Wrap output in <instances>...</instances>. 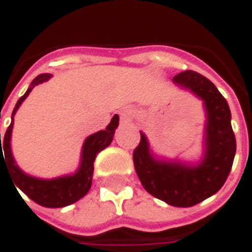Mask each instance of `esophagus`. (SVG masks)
<instances>
[{
	"mask_svg": "<svg viewBox=\"0 0 252 252\" xmlns=\"http://www.w3.org/2000/svg\"><path fill=\"white\" fill-rule=\"evenodd\" d=\"M129 119H131V113H129V112H121L120 113L121 123H128Z\"/></svg>",
	"mask_w": 252,
	"mask_h": 252,
	"instance_id": "obj_1",
	"label": "esophagus"
}]
</instances>
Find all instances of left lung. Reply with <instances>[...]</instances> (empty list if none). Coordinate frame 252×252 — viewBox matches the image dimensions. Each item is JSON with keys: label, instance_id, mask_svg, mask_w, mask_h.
Instances as JSON below:
<instances>
[{"label": "left lung", "instance_id": "8db88e82", "mask_svg": "<svg viewBox=\"0 0 252 252\" xmlns=\"http://www.w3.org/2000/svg\"><path fill=\"white\" fill-rule=\"evenodd\" d=\"M173 82L202 101L205 109L204 153L200 162L158 158L140 132V143L133 151L135 170L144 189L166 204L188 208L221 189L227 181L236 153L228 102L213 83L198 72L186 70Z\"/></svg>", "mask_w": 252, "mask_h": 252}]
</instances>
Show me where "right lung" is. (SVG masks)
<instances>
[{"mask_svg":"<svg viewBox=\"0 0 252 252\" xmlns=\"http://www.w3.org/2000/svg\"><path fill=\"white\" fill-rule=\"evenodd\" d=\"M51 77V74L37 75L32 81L24 95L17 101L13 113H12V123L5 132L2 144H1L0 133V169L1 164H3L8 169L9 174L13 178L14 185H16L14 189L19 188L23 193L30 197L31 200L35 201L36 204L46 206V208H63V206L77 202L78 200H81L82 197L88 194L90 186H92V180H93L94 159L99 151H102L104 148L108 147L113 140L116 128L119 126V116H113L109 126H106L104 131L95 132V133L85 139L82 153H81V162H79V166H78L75 173L51 178V180L36 178L33 175L27 174L16 164L13 154H12V148H10L13 117L20 108V105L23 104V101L30 95L32 89L39 83L47 82ZM2 149L4 150L3 153H2Z\"/></svg>","mask_w":252,"mask_h":252,"instance_id":"add662e5","label":"right lung"}]
</instances>
